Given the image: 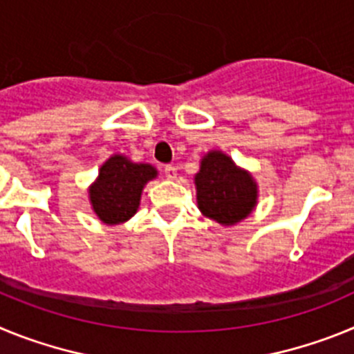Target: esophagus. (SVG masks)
<instances>
[{
    "mask_svg": "<svg viewBox=\"0 0 354 354\" xmlns=\"http://www.w3.org/2000/svg\"><path fill=\"white\" fill-rule=\"evenodd\" d=\"M165 175H167V179L174 180L175 177H177V168L171 167V165H167V167H165Z\"/></svg>",
    "mask_w": 354,
    "mask_h": 354,
    "instance_id": "34e87169",
    "label": "esophagus"
}]
</instances>
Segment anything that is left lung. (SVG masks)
I'll return each instance as SVG.
<instances>
[{
  "label": "left lung",
  "instance_id": "obj_1",
  "mask_svg": "<svg viewBox=\"0 0 354 354\" xmlns=\"http://www.w3.org/2000/svg\"><path fill=\"white\" fill-rule=\"evenodd\" d=\"M196 202L202 214L221 225H236L257 205V183L221 150H211L195 175Z\"/></svg>",
  "mask_w": 354,
  "mask_h": 354
}]
</instances>
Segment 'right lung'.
Listing matches in <instances>:
<instances>
[{
  "instance_id": "obj_1",
  "label": "right lung",
  "mask_w": 354,
  "mask_h": 354,
  "mask_svg": "<svg viewBox=\"0 0 354 354\" xmlns=\"http://www.w3.org/2000/svg\"><path fill=\"white\" fill-rule=\"evenodd\" d=\"M158 177V170L147 162H133L115 154L99 170L90 186V204L97 218L106 225H120L133 218L140 207L145 184Z\"/></svg>"
}]
</instances>
